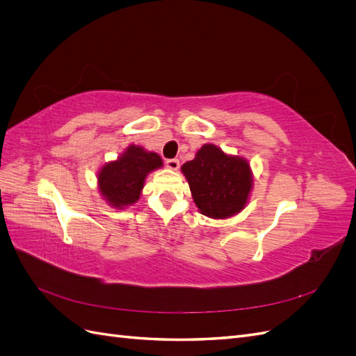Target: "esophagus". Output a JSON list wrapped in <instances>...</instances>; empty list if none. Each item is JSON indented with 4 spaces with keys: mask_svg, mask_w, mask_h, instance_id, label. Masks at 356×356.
<instances>
[{
    "mask_svg": "<svg viewBox=\"0 0 356 356\" xmlns=\"http://www.w3.org/2000/svg\"><path fill=\"white\" fill-rule=\"evenodd\" d=\"M166 166L172 170H178L179 168V160L178 159H168L166 160Z\"/></svg>",
    "mask_w": 356,
    "mask_h": 356,
    "instance_id": "34e87169",
    "label": "esophagus"
}]
</instances>
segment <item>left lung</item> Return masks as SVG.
Wrapping results in <instances>:
<instances>
[{
	"instance_id": "left-lung-1",
	"label": "left lung",
	"mask_w": 356,
	"mask_h": 356,
	"mask_svg": "<svg viewBox=\"0 0 356 356\" xmlns=\"http://www.w3.org/2000/svg\"><path fill=\"white\" fill-rule=\"evenodd\" d=\"M181 169L203 215L227 218L245 208L252 187L251 169L245 159L227 156L218 147L207 144Z\"/></svg>"
}]
</instances>
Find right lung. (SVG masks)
I'll list each match as a JSON object with an SVG mask.
<instances>
[{
	"label": "right lung",
	"instance_id": "1",
	"mask_svg": "<svg viewBox=\"0 0 356 356\" xmlns=\"http://www.w3.org/2000/svg\"><path fill=\"white\" fill-rule=\"evenodd\" d=\"M161 165L156 153H148L144 148L132 145L120 159L105 165L98 175L99 190L111 207L123 208L139 199L144 187V179Z\"/></svg>",
	"mask_w": 356,
	"mask_h": 356
}]
</instances>
